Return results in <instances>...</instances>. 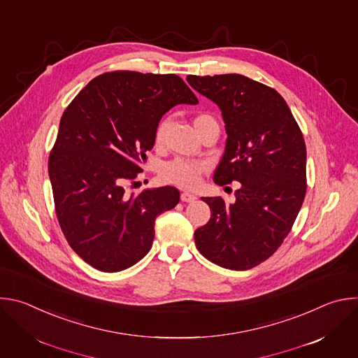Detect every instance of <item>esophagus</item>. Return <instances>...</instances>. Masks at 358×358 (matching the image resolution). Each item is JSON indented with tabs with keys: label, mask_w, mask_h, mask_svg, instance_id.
<instances>
[{
	"label": "esophagus",
	"mask_w": 358,
	"mask_h": 358,
	"mask_svg": "<svg viewBox=\"0 0 358 358\" xmlns=\"http://www.w3.org/2000/svg\"><path fill=\"white\" fill-rule=\"evenodd\" d=\"M195 199H196V195H194V194H191L188 191H182L181 192V201L182 202H192Z\"/></svg>",
	"instance_id": "34e87169"
}]
</instances>
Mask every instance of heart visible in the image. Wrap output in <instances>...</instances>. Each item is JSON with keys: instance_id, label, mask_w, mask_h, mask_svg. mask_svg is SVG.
<instances>
[{"instance_id": "heart-1", "label": "heart", "mask_w": 358, "mask_h": 358, "mask_svg": "<svg viewBox=\"0 0 358 358\" xmlns=\"http://www.w3.org/2000/svg\"><path fill=\"white\" fill-rule=\"evenodd\" d=\"M214 124H218V123L208 113H199L194 117V126L199 133V136ZM169 127H170V117L166 116L159 120L155 130V144L157 147H162L166 143ZM206 170H207V164L203 162L177 157L166 163L162 167L160 174L166 182L177 184L180 187H195L199 181V177Z\"/></svg>"}]
</instances>
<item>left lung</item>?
Listing matches in <instances>:
<instances>
[{"label": "left lung", "instance_id": "obj_1", "mask_svg": "<svg viewBox=\"0 0 358 358\" xmlns=\"http://www.w3.org/2000/svg\"><path fill=\"white\" fill-rule=\"evenodd\" d=\"M188 83L220 106L227 145L214 182L239 181L235 202L203 196L210 221L194 234L196 249L227 269L258 266L290 232L306 188V144L285 99L243 75L187 76Z\"/></svg>", "mask_w": 358, "mask_h": 358}]
</instances>
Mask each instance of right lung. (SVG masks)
<instances>
[{"label":"right lung","mask_w":358,"mask_h":358,"mask_svg":"<svg viewBox=\"0 0 358 358\" xmlns=\"http://www.w3.org/2000/svg\"><path fill=\"white\" fill-rule=\"evenodd\" d=\"M198 99L174 75L113 71L92 79L65 109L48 171L61 229L101 272L137 264L155 239L157 215L174 208V187L127 192L166 112Z\"/></svg>","instance_id":"1"}]
</instances>
